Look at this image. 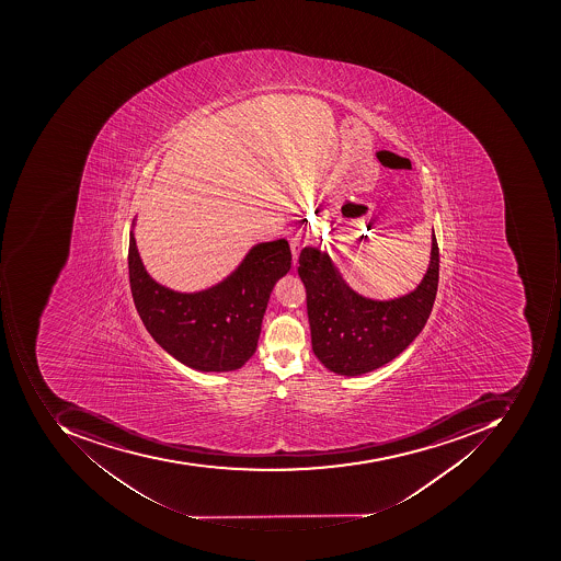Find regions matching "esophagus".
I'll list each match as a JSON object with an SVG mask.
<instances>
[{
	"label": "esophagus",
	"instance_id": "34e87169",
	"mask_svg": "<svg viewBox=\"0 0 561 561\" xmlns=\"http://www.w3.org/2000/svg\"><path fill=\"white\" fill-rule=\"evenodd\" d=\"M288 241L291 253H294L295 263H297L298 254H300L305 242L308 241V232L304 228H294L288 232Z\"/></svg>",
	"mask_w": 561,
	"mask_h": 561
}]
</instances>
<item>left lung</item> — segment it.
Listing matches in <instances>:
<instances>
[{
    "label": "left lung",
    "instance_id": "1",
    "mask_svg": "<svg viewBox=\"0 0 561 561\" xmlns=\"http://www.w3.org/2000/svg\"><path fill=\"white\" fill-rule=\"evenodd\" d=\"M298 275L307 289L311 348L327 369L360 376L394 359L420 335L435 304L439 253L435 231L425 278L404 297L370 300L344 282L329 254L304 248Z\"/></svg>",
    "mask_w": 561,
    "mask_h": 561
}]
</instances>
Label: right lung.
I'll return each mask as SVG.
<instances>
[{"instance_id":"1","label":"right lung","mask_w":561,"mask_h":561,"mask_svg":"<svg viewBox=\"0 0 561 561\" xmlns=\"http://www.w3.org/2000/svg\"><path fill=\"white\" fill-rule=\"evenodd\" d=\"M128 267L136 310L154 342L192 369L226 373L256 352L267 300L291 267V251L286 239L261 242L219 285L179 294L148 275L131 231Z\"/></svg>"}]
</instances>
